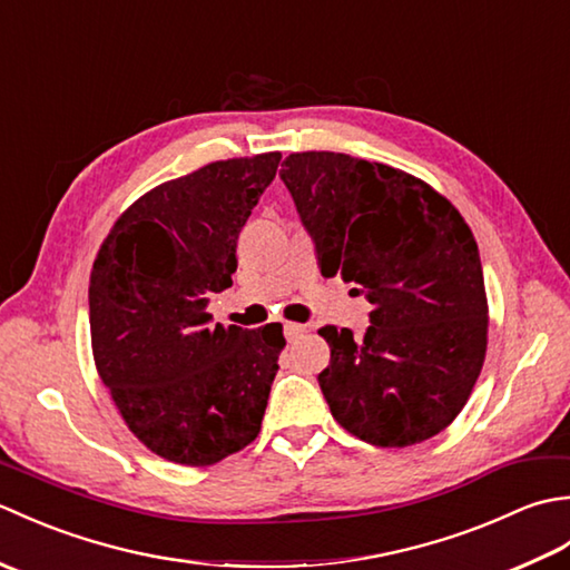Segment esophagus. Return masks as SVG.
Returning <instances> with one entry per match:
<instances>
[{"label":"esophagus","instance_id":"esophagus-1","mask_svg":"<svg viewBox=\"0 0 570 570\" xmlns=\"http://www.w3.org/2000/svg\"><path fill=\"white\" fill-rule=\"evenodd\" d=\"M306 333V325H298V323H284V335H286V341L288 343H294V341H298L301 335Z\"/></svg>","mask_w":570,"mask_h":570}]
</instances>
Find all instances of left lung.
<instances>
[{
    "label": "left lung",
    "mask_w": 570,
    "mask_h": 570,
    "mask_svg": "<svg viewBox=\"0 0 570 570\" xmlns=\"http://www.w3.org/2000/svg\"><path fill=\"white\" fill-rule=\"evenodd\" d=\"M282 180L316 247L323 276L370 301L362 335L325 325L318 374L333 419L360 441L404 448L451 423L488 347L478 242L429 184L335 151L286 156Z\"/></svg>",
    "instance_id": "left-lung-1"
}]
</instances>
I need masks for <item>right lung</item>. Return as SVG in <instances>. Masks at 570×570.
<instances>
[{
  "label": "right lung",
  "mask_w": 570,
  "mask_h": 570,
  "mask_svg": "<svg viewBox=\"0 0 570 570\" xmlns=\"http://www.w3.org/2000/svg\"><path fill=\"white\" fill-rule=\"evenodd\" d=\"M282 154L227 159L156 186L122 213L90 274L100 380L137 439L213 465L257 439L286 341L282 325H210L233 286L237 237Z\"/></svg>",
  "instance_id": "obj_1"
}]
</instances>
